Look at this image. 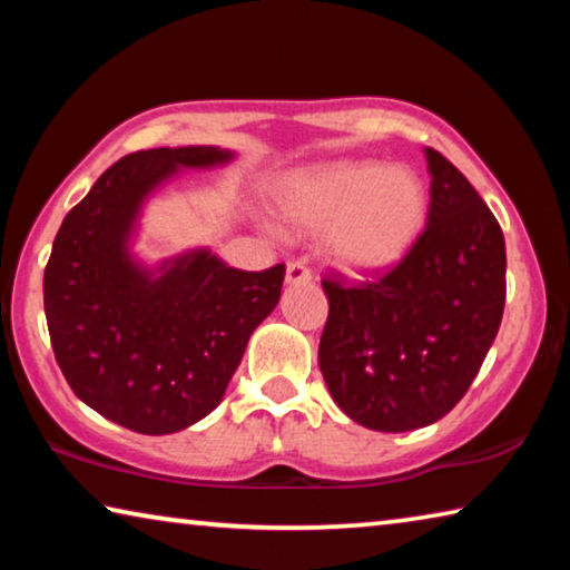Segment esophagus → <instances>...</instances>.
<instances>
[{
	"mask_svg": "<svg viewBox=\"0 0 570 570\" xmlns=\"http://www.w3.org/2000/svg\"><path fill=\"white\" fill-rule=\"evenodd\" d=\"M312 282V268L304 262H292L286 266V284H306Z\"/></svg>",
	"mask_w": 570,
	"mask_h": 570,
	"instance_id": "esophagus-1",
	"label": "esophagus"
}]
</instances>
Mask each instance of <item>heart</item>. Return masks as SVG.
Here are the masks:
<instances>
[{"label":"heart","mask_w":570,"mask_h":570,"mask_svg":"<svg viewBox=\"0 0 570 570\" xmlns=\"http://www.w3.org/2000/svg\"><path fill=\"white\" fill-rule=\"evenodd\" d=\"M276 214L296 234L330 228L326 248L352 274L397 266L424 228L428 190L404 166L336 160L286 178Z\"/></svg>","instance_id":"heart-1"}]
</instances>
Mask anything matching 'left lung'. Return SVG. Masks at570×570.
I'll use <instances>...</instances> for the list:
<instances>
[{
    "instance_id": "1",
    "label": "left lung",
    "mask_w": 570,
    "mask_h": 570,
    "mask_svg": "<svg viewBox=\"0 0 570 570\" xmlns=\"http://www.w3.org/2000/svg\"><path fill=\"white\" fill-rule=\"evenodd\" d=\"M428 226L377 282L322 286L330 316L320 342L326 387L346 417L407 432L455 407L495 342L505 306V238L470 180L424 148Z\"/></svg>"
}]
</instances>
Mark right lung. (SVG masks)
Wrapping results in <instances>:
<instances>
[{
	"mask_svg": "<svg viewBox=\"0 0 570 570\" xmlns=\"http://www.w3.org/2000/svg\"><path fill=\"white\" fill-rule=\"evenodd\" d=\"M234 158L214 146L153 148L120 158L65 216L45 268L55 360L88 407L140 435H170L224 400L286 268H230L208 248L158 268L130 254L146 198L178 168Z\"/></svg>",
	"mask_w": 570,
	"mask_h": 570,
	"instance_id": "right-lung-1",
	"label": "right lung"
}]
</instances>
